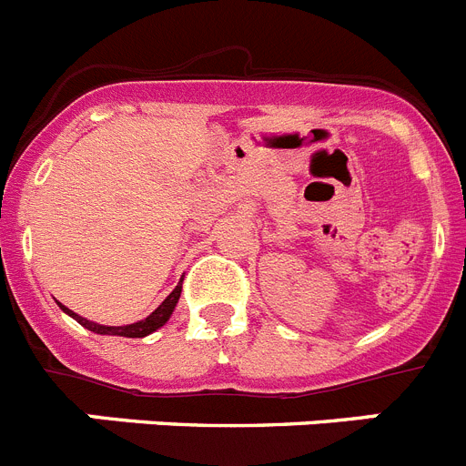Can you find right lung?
I'll return each instance as SVG.
<instances>
[{
    "label": "right lung",
    "instance_id": "obj_1",
    "mask_svg": "<svg viewBox=\"0 0 466 466\" xmlns=\"http://www.w3.org/2000/svg\"><path fill=\"white\" fill-rule=\"evenodd\" d=\"M179 294H182V284H177L175 291H172L170 296H167L163 303H160L158 308H156L154 312H151L147 319H142V322H135V324H127V327H102V324H95V322H88L86 317H79L76 312H72L69 308H65L63 303H60V308H63L65 312H67L69 317H74L76 322L81 324V327H86L88 331H95V333H102V336H126V339H144V336H149L151 331H156V329H160L163 324L170 319L172 310H175L177 300H179Z\"/></svg>",
    "mask_w": 466,
    "mask_h": 466
}]
</instances>
